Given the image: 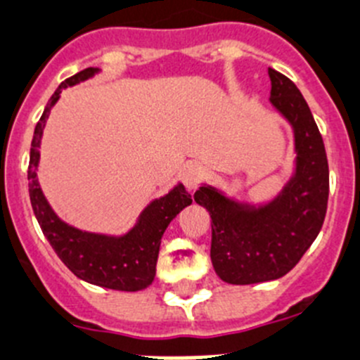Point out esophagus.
I'll return each instance as SVG.
<instances>
[{
    "mask_svg": "<svg viewBox=\"0 0 360 360\" xmlns=\"http://www.w3.org/2000/svg\"><path fill=\"white\" fill-rule=\"evenodd\" d=\"M203 174H205V169H203L202 164L189 162L186 164V167L182 169V182L186 184L187 189L194 191L203 180Z\"/></svg>",
    "mask_w": 360,
    "mask_h": 360,
    "instance_id": "esophagus-1",
    "label": "esophagus"
}]
</instances>
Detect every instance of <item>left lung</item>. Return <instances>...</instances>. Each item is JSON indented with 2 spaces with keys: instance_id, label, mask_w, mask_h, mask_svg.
I'll use <instances>...</instances> for the list:
<instances>
[{
  "instance_id": "8db88e82",
  "label": "left lung",
  "mask_w": 360,
  "mask_h": 360,
  "mask_svg": "<svg viewBox=\"0 0 360 360\" xmlns=\"http://www.w3.org/2000/svg\"><path fill=\"white\" fill-rule=\"evenodd\" d=\"M268 72L269 101L295 131V174L278 196L259 207L212 186L194 193V202L212 219L214 269L233 285L268 282L291 271L318 237L328 203V160L311 108L288 77L271 68Z\"/></svg>"
}]
</instances>
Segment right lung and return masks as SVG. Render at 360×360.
Here are the masks:
<instances>
[{"label":"right lung","mask_w":360,"mask_h":360,"mask_svg":"<svg viewBox=\"0 0 360 360\" xmlns=\"http://www.w3.org/2000/svg\"><path fill=\"white\" fill-rule=\"evenodd\" d=\"M98 71V68H87L77 72L75 77L62 82L55 94L49 98L35 127L30 148V202L51 248L78 278L115 291H141L153 282L160 239L167 225L180 210L193 203L186 187L178 184L166 196L153 200L141 212L134 229L128 230L124 236H105L84 232L64 223L49 207L37 180V166L41 158L39 148L49 110L57 103L64 89L94 77Z\"/></svg>","instance_id":"obj_1"}]
</instances>
